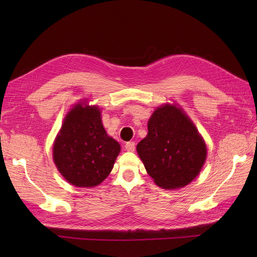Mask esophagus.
<instances>
[{"mask_svg":"<svg viewBox=\"0 0 257 257\" xmlns=\"http://www.w3.org/2000/svg\"><path fill=\"white\" fill-rule=\"evenodd\" d=\"M125 149L127 150V151H134L135 150V143L134 142H128V143H126L125 144Z\"/></svg>","mask_w":257,"mask_h":257,"instance_id":"1","label":"esophagus"}]
</instances>
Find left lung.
I'll list each match as a JSON object with an SVG mask.
<instances>
[{
	"label": "left lung",
	"mask_w": 257,
	"mask_h": 257,
	"mask_svg": "<svg viewBox=\"0 0 257 257\" xmlns=\"http://www.w3.org/2000/svg\"><path fill=\"white\" fill-rule=\"evenodd\" d=\"M147 173L166 190L180 189L197 177L207 147L196 126L176 105L158 107L148 121V135L136 147Z\"/></svg>",
	"instance_id": "obj_1"
}]
</instances>
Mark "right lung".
<instances>
[{
    "label": "right lung",
    "instance_id": "add662e5",
    "mask_svg": "<svg viewBox=\"0 0 257 257\" xmlns=\"http://www.w3.org/2000/svg\"><path fill=\"white\" fill-rule=\"evenodd\" d=\"M52 149L54 164L68 183L92 188L110 174L121 147L107 135L99 108L78 103L66 114Z\"/></svg>",
    "mask_w": 257,
    "mask_h": 257
}]
</instances>
